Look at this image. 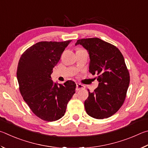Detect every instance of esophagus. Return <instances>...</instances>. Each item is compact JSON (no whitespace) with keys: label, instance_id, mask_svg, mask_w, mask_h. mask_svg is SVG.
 <instances>
[{"label":"esophagus","instance_id":"obj_1","mask_svg":"<svg viewBox=\"0 0 148 148\" xmlns=\"http://www.w3.org/2000/svg\"><path fill=\"white\" fill-rule=\"evenodd\" d=\"M76 84H77V88H76L77 91H79V90H82V89H84L85 86H84V85L81 84H79V83H77Z\"/></svg>","mask_w":148,"mask_h":148}]
</instances>
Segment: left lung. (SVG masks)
Wrapping results in <instances>:
<instances>
[{
	"label": "left lung",
	"mask_w": 148,
	"mask_h": 148,
	"mask_svg": "<svg viewBox=\"0 0 148 148\" xmlns=\"http://www.w3.org/2000/svg\"><path fill=\"white\" fill-rule=\"evenodd\" d=\"M77 45L88 52L89 71L97 75L99 82L94 92L88 90L86 112L95 119L109 118L122 106L129 88L130 76L125 60L116 46L99 38L81 39L77 41Z\"/></svg>",
	"instance_id": "8db88e82"
}]
</instances>
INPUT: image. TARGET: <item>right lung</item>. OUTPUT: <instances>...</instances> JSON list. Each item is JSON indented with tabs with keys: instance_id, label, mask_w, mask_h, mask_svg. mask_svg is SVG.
<instances>
[{
	"instance_id": "1",
	"label": "right lung",
	"mask_w": 148,
	"mask_h": 148,
	"mask_svg": "<svg viewBox=\"0 0 148 148\" xmlns=\"http://www.w3.org/2000/svg\"><path fill=\"white\" fill-rule=\"evenodd\" d=\"M71 41L36 43L23 53L18 63L17 78L21 94L33 113L43 120L54 121L64 116L67 103L75 93V82L57 84L51 77Z\"/></svg>"
}]
</instances>
